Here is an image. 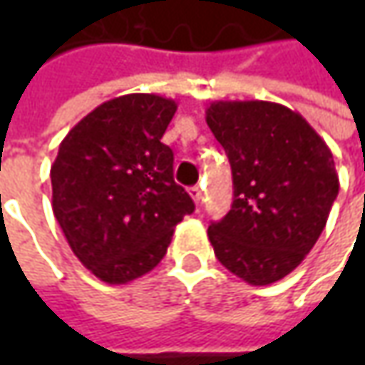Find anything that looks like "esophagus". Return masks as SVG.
Instances as JSON below:
<instances>
[{
  "mask_svg": "<svg viewBox=\"0 0 365 365\" xmlns=\"http://www.w3.org/2000/svg\"><path fill=\"white\" fill-rule=\"evenodd\" d=\"M189 192H190V197H192V201H195V203H201V199H203V189H201L199 185L190 187Z\"/></svg>",
  "mask_w": 365,
  "mask_h": 365,
  "instance_id": "esophagus-1",
  "label": "esophagus"
}]
</instances>
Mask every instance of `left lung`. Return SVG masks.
Wrapping results in <instances>:
<instances>
[{"instance_id":"8db88e82","label":"left lung","mask_w":365,"mask_h":365,"mask_svg":"<svg viewBox=\"0 0 365 365\" xmlns=\"http://www.w3.org/2000/svg\"><path fill=\"white\" fill-rule=\"evenodd\" d=\"M233 203L207 235L217 259L252 287L290 274L313 250L339 192L329 146L301 113L272 101H213Z\"/></svg>"}]
</instances>
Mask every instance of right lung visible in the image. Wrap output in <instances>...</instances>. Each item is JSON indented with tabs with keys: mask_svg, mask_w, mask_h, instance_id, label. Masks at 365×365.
<instances>
[{
	"mask_svg": "<svg viewBox=\"0 0 365 365\" xmlns=\"http://www.w3.org/2000/svg\"><path fill=\"white\" fill-rule=\"evenodd\" d=\"M176 103L154 93L109 99L61 142L50 168L52 211L78 262L107 284L156 268L195 211L162 144Z\"/></svg>",
	"mask_w": 365,
	"mask_h": 365,
	"instance_id": "obj_1",
	"label": "right lung"
}]
</instances>
